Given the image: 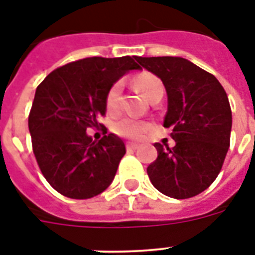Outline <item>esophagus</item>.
<instances>
[{
	"label": "esophagus",
	"instance_id": "1",
	"mask_svg": "<svg viewBox=\"0 0 255 255\" xmlns=\"http://www.w3.org/2000/svg\"><path fill=\"white\" fill-rule=\"evenodd\" d=\"M136 148H139V145L136 143H127V149H132V151H133Z\"/></svg>",
	"mask_w": 255,
	"mask_h": 255
}]
</instances>
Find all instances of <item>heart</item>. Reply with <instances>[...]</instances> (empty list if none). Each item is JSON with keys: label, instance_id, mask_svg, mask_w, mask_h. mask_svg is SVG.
<instances>
[{"label": "heart", "instance_id": "obj_1", "mask_svg": "<svg viewBox=\"0 0 255 255\" xmlns=\"http://www.w3.org/2000/svg\"><path fill=\"white\" fill-rule=\"evenodd\" d=\"M133 83L148 100L156 94L164 92V86L161 81L151 73H141L136 75ZM120 95H122V83L115 82L108 88L107 94H106V107L108 111L114 112L119 108ZM149 128L151 126L147 122L135 119V118H122V119L116 120L112 126V129L116 135L126 137V139H140L149 131Z\"/></svg>", "mask_w": 255, "mask_h": 255}]
</instances>
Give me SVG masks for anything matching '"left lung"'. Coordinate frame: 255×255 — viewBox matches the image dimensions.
Wrapping results in <instances>:
<instances>
[{"label": "left lung", "instance_id": "1", "mask_svg": "<svg viewBox=\"0 0 255 255\" xmlns=\"http://www.w3.org/2000/svg\"><path fill=\"white\" fill-rule=\"evenodd\" d=\"M163 81L168 95L164 127H172L173 148L156 143L148 165L152 185L168 197L197 196L217 178L230 145L232 110L213 74L178 57H136ZM140 67V69H141Z\"/></svg>", "mask_w": 255, "mask_h": 255}]
</instances>
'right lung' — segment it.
<instances>
[{"label": "right lung", "instance_id": "add662e5", "mask_svg": "<svg viewBox=\"0 0 255 255\" xmlns=\"http://www.w3.org/2000/svg\"><path fill=\"white\" fill-rule=\"evenodd\" d=\"M136 57H91L58 67L39 83L29 114L38 167L61 194L86 200L106 190L126 153L123 140L107 133L96 142L87 128L106 115V94L120 77L137 70Z\"/></svg>", "mask_w": 255, "mask_h": 255}]
</instances>
